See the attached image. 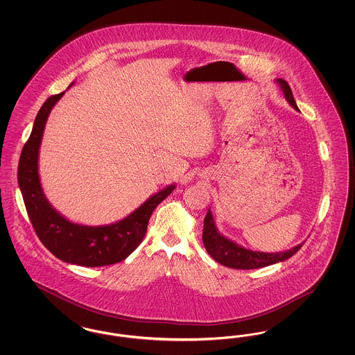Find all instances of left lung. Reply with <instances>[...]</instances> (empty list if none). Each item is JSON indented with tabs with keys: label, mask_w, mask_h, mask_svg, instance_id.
Returning <instances> with one entry per match:
<instances>
[{
	"label": "left lung",
	"mask_w": 355,
	"mask_h": 355,
	"mask_svg": "<svg viewBox=\"0 0 355 355\" xmlns=\"http://www.w3.org/2000/svg\"><path fill=\"white\" fill-rule=\"evenodd\" d=\"M275 83L281 86V90L284 92V96L286 101L295 109L300 110L295 100L293 97L291 89L285 80L277 78ZM202 241L205 245L206 252L213 257L220 265L232 268V269H242V270H249V269H259L265 268L277 262L286 261L290 257H293L297 253L304 243H300L290 250L286 252H277V253H262V252H253L250 249H245L243 246L238 245L234 241L229 239L227 236H222L216 222L213 218L211 210H207V214L203 220Z\"/></svg>",
	"instance_id": "8db88e82"
}]
</instances>
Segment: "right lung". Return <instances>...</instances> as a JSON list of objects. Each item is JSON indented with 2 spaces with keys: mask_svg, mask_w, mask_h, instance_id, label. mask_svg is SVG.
Masks as SVG:
<instances>
[{
  "mask_svg": "<svg viewBox=\"0 0 355 355\" xmlns=\"http://www.w3.org/2000/svg\"><path fill=\"white\" fill-rule=\"evenodd\" d=\"M64 94L65 92L49 97L34 119L32 135L19 157L18 186L35 234L51 254L64 262L86 268L113 265L128 258L138 248L154 209L175 189V184L157 191L128 217L110 225H80L58 213L42 190L38 155L51 109Z\"/></svg>",
  "mask_w": 355,
  "mask_h": 355,
  "instance_id": "obj_1",
  "label": "right lung"
}]
</instances>
